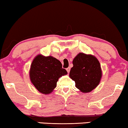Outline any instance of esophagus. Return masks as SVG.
<instances>
[{
	"label": "esophagus",
	"mask_w": 128,
	"mask_h": 128,
	"mask_svg": "<svg viewBox=\"0 0 128 128\" xmlns=\"http://www.w3.org/2000/svg\"><path fill=\"white\" fill-rule=\"evenodd\" d=\"M66 70H67L68 73H69L70 70V68H66Z\"/></svg>",
	"instance_id": "1"
}]
</instances>
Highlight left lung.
Returning <instances> with one entry per match:
<instances>
[{
    "label": "left lung",
    "instance_id": "obj_1",
    "mask_svg": "<svg viewBox=\"0 0 128 128\" xmlns=\"http://www.w3.org/2000/svg\"><path fill=\"white\" fill-rule=\"evenodd\" d=\"M69 76L75 85L83 92H88L100 82L102 72L98 59L94 56L80 53L73 60Z\"/></svg>",
    "mask_w": 128,
    "mask_h": 128
}]
</instances>
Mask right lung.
I'll use <instances>...</instances> for the list:
<instances>
[{"mask_svg": "<svg viewBox=\"0 0 128 128\" xmlns=\"http://www.w3.org/2000/svg\"><path fill=\"white\" fill-rule=\"evenodd\" d=\"M67 74L60 61L52 56L39 55L31 64L30 76L36 88L41 93L48 94L56 87L59 78Z\"/></svg>", "mask_w": 128, "mask_h": 128, "instance_id": "1", "label": "right lung"}]
</instances>
